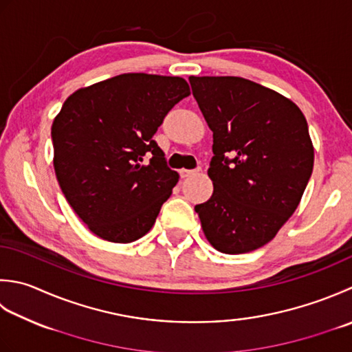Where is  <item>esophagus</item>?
<instances>
[{"instance_id": "esophagus-1", "label": "esophagus", "mask_w": 352, "mask_h": 352, "mask_svg": "<svg viewBox=\"0 0 352 352\" xmlns=\"http://www.w3.org/2000/svg\"><path fill=\"white\" fill-rule=\"evenodd\" d=\"M201 170V168H197V169H180V177L184 178V177H189V175H194L197 174V172Z\"/></svg>"}]
</instances>
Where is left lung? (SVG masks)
<instances>
[{"mask_svg":"<svg viewBox=\"0 0 352 352\" xmlns=\"http://www.w3.org/2000/svg\"><path fill=\"white\" fill-rule=\"evenodd\" d=\"M189 82L213 133V194L195 212L218 252H253L276 236L311 177L307 119L285 96L249 79L190 76Z\"/></svg>","mask_w":352,"mask_h":352,"instance_id":"8db88e82","label":"left lung"}]
</instances>
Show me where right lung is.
Segmentation results:
<instances>
[{"label": "right lung", "instance_id": "1", "mask_svg": "<svg viewBox=\"0 0 352 352\" xmlns=\"http://www.w3.org/2000/svg\"><path fill=\"white\" fill-rule=\"evenodd\" d=\"M189 94L178 76L125 73L68 96L52 125L54 174L94 235L126 244L154 226L178 174L153 137Z\"/></svg>", "mask_w": 352, "mask_h": 352}]
</instances>
